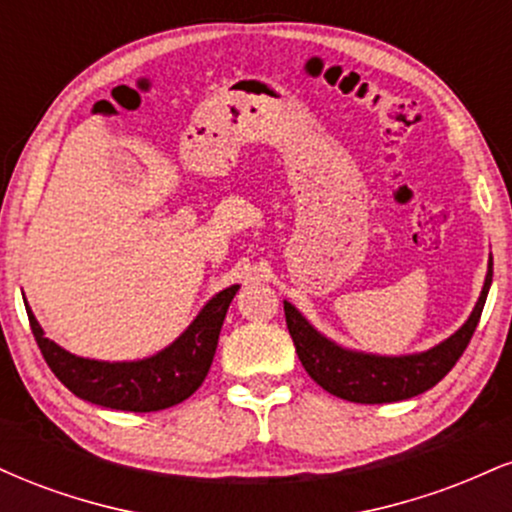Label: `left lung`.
I'll list each match as a JSON object with an SVG mask.
<instances>
[{
  "instance_id": "left-lung-1",
  "label": "left lung",
  "mask_w": 512,
  "mask_h": 512,
  "mask_svg": "<svg viewBox=\"0 0 512 512\" xmlns=\"http://www.w3.org/2000/svg\"><path fill=\"white\" fill-rule=\"evenodd\" d=\"M491 276L493 262H489L484 289H481V296L469 320L450 339L424 351V354L373 356L342 349V346L313 330L310 322L291 303L284 301L286 327H289L303 368L322 390L358 404L399 402V399H409L431 390L460 361L479 325L481 310H484L486 296H489Z\"/></svg>"
}]
</instances>
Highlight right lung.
<instances>
[{"label":"right lung","instance_id":"add662e5","mask_svg":"<svg viewBox=\"0 0 512 512\" xmlns=\"http://www.w3.org/2000/svg\"><path fill=\"white\" fill-rule=\"evenodd\" d=\"M236 291L238 286H231L216 293L168 349L132 363L91 361L69 354L45 337L31 308L26 313L40 354L69 392L108 409L158 411L180 404L204 383L219 344L223 317Z\"/></svg>","mask_w":512,"mask_h":512}]
</instances>
